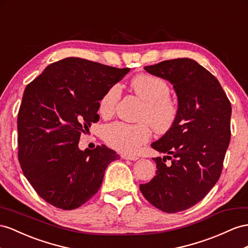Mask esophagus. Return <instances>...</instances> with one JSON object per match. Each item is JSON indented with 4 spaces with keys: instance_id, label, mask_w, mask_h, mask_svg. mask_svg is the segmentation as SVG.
<instances>
[{
    "instance_id": "34e87169",
    "label": "esophagus",
    "mask_w": 248,
    "mask_h": 248,
    "mask_svg": "<svg viewBox=\"0 0 248 248\" xmlns=\"http://www.w3.org/2000/svg\"><path fill=\"white\" fill-rule=\"evenodd\" d=\"M122 157L124 158V159H126V160H133V161H135V160H137V159H138V157H137V156H134V155H129V154H124Z\"/></svg>"
}]
</instances>
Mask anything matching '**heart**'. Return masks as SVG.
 <instances>
[{"instance_id": "heart-1", "label": "heart", "mask_w": 248, "mask_h": 248, "mask_svg": "<svg viewBox=\"0 0 248 248\" xmlns=\"http://www.w3.org/2000/svg\"><path fill=\"white\" fill-rule=\"evenodd\" d=\"M130 86L143 103L139 119L148 120L158 134H166L170 131L178 116V107L169 96L170 87L167 82L157 76L142 73L135 76ZM119 96L120 91L117 86L108 89L98 101V111L101 115L105 117L112 115ZM103 136L111 147L124 153H135L140 145L149 141L151 130L145 123L130 124L117 122L106 125Z\"/></svg>"}]
</instances>
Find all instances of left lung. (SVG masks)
Instances as JSON below:
<instances>
[{"mask_svg":"<svg viewBox=\"0 0 248 248\" xmlns=\"http://www.w3.org/2000/svg\"><path fill=\"white\" fill-rule=\"evenodd\" d=\"M144 70L173 85L178 116L170 131L151 144L168 156L153 158L156 176L139 187L160 211L182 212L204 198L221 175L231 140V101L218 79L194 60L163 61Z\"/></svg>","mask_w":248,"mask_h":248,"instance_id":"left-lung-1","label":"left lung"}]
</instances>
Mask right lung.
<instances>
[{"instance_id":"1","label":"right lung","mask_w":248,"mask_h":248,"mask_svg":"<svg viewBox=\"0 0 248 248\" xmlns=\"http://www.w3.org/2000/svg\"><path fill=\"white\" fill-rule=\"evenodd\" d=\"M129 71L67 58L49 65L25 89L17 115L18 161L49 204L79 207L98 192L108 166L119 159L104 144L80 151L78 142L99 120L100 97Z\"/></svg>"}]
</instances>
